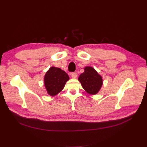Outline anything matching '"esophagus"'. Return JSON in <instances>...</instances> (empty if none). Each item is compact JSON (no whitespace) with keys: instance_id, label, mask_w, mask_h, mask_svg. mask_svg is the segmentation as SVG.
Instances as JSON below:
<instances>
[{"instance_id":"esophagus-1","label":"esophagus","mask_w":147,"mask_h":147,"mask_svg":"<svg viewBox=\"0 0 147 147\" xmlns=\"http://www.w3.org/2000/svg\"><path fill=\"white\" fill-rule=\"evenodd\" d=\"M77 74H76V72H73L71 74V76L73 78H76V77H77Z\"/></svg>"}]
</instances>
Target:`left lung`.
I'll list each match as a JSON object with an SVG mask.
<instances>
[{
	"label": "left lung",
	"instance_id": "8db88e82",
	"mask_svg": "<svg viewBox=\"0 0 147 147\" xmlns=\"http://www.w3.org/2000/svg\"><path fill=\"white\" fill-rule=\"evenodd\" d=\"M78 80L83 88L91 94L98 93L103 84L101 76L94 68L90 66L84 68V72L80 75Z\"/></svg>",
	"mask_w": 147,
	"mask_h": 147
}]
</instances>
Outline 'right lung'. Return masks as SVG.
Segmentation results:
<instances>
[{
  "mask_svg": "<svg viewBox=\"0 0 147 147\" xmlns=\"http://www.w3.org/2000/svg\"><path fill=\"white\" fill-rule=\"evenodd\" d=\"M69 79L68 75L60 68L51 67L47 72L44 77L45 86L48 93L54 96L63 89L66 81Z\"/></svg>",
  "mask_w": 147,
  "mask_h": 147,
  "instance_id": "obj_1",
  "label": "right lung"
}]
</instances>
